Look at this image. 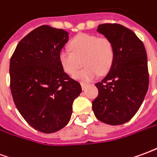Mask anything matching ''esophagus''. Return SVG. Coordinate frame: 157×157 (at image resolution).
I'll return each instance as SVG.
<instances>
[{
  "label": "esophagus",
  "instance_id": "1",
  "mask_svg": "<svg viewBox=\"0 0 157 157\" xmlns=\"http://www.w3.org/2000/svg\"><path fill=\"white\" fill-rule=\"evenodd\" d=\"M81 85H82V88L84 90V89H86V87L87 86V85H88V84H87V83H84V82H82V83H81Z\"/></svg>",
  "mask_w": 157,
  "mask_h": 157
}]
</instances>
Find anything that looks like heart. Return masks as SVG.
Wrapping results in <instances>:
<instances>
[{
	"instance_id": "b5f03b06",
	"label": "heart",
	"mask_w": 157,
	"mask_h": 157,
	"mask_svg": "<svg viewBox=\"0 0 157 157\" xmlns=\"http://www.w3.org/2000/svg\"><path fill=\"white\" fill-rule=\"evenodd\" d=\"M69 46L71 51L62 50L59 53V63L67 74L74 75L82 60L85 67L74 75L82 82L92 81L99 73H108L114 61V45L108 37L82 33L72 39Z\"/></svg>"
}]
</instances>
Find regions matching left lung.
Listing matches in <instances>:
<instances>
[{"instance_id": "8db88e82", "label": "left lung", "mask_w": 157, "mask_h": 157, "mask_svg": "<svg viewBox=\"0 0 157 157\" xmlns=\"http://www.w3.org/2000/svg\"><path fill=\"white\" fill-rule=\"evenodd\" d=\"M98 32L112 40L115 58L109 74L95 84L98 96L92 110L100 121L123 124L135 116L148 90L146 51L135 33L120 24L103 23Z\"/></svg>"}]
</instances>
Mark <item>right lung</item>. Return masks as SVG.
<instances>
[{
	"instance_id": "add662e5",
	"label": "right lung",
	"mask_w": 157,
	"mask_h": 157,
	"mask_svg": "<svg viewBox=\"0 0 157 157\" xmlns=\"http://www.w3.org/2000/svg\"><path fill=\"white\" fill-rule=\"evenodd\" d=\"M64 29L43 25L19 42L10 59V88L17 109L36 130L49 134L68 124L82 92L62 68L59 55L67 43Z\"/></svg>"
}]
</instances>
